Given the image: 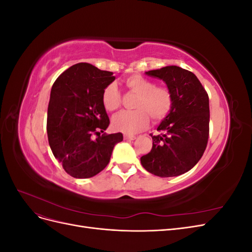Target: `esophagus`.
<instances>
[{"label": "esophagus", "mask_w": 252, "mask_h": 252, "mask_svg": "<svg viewBox=\"0 0 252 252\" xmlns=\"http://www.w3.org/2000/svg\"><path fill=\"white\" fill-rule=\"evenodd\" d=\"M124 140L133 141V140H135V136L134 135H130V134H124Z\"/></svg>", "instance_id": "esophagus-1"}]
</instances>
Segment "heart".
<instances>
[{"instance_id": "1", "label": "heart", "mask_w": 252, "mask_h": 252, "mask_svg": "<svg viewBox=\"0 0 252 252\" xmlns=\"http://www.w3.org/2000/svg\"><path fill=\"white\" fill-rule=\"evenodd\" d=\"M124 84L129 91L138 94V97L133 104L135 110L122 111L112 118V127L116 130L133 134L147 127L149 117L152 121L159 122L168 116L173 105L172 94L168 87L155 86L154 82L140 74L130 75ZM102 102L108 111L120 107L121 94L116 84L110 83L105 87Z\"/></svg>"}]
</instances>
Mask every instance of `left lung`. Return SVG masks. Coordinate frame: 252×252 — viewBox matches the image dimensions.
<instances>
[{"label":"left lung","instance_id":"8db88e82","mask_svg":"<svg viewBox=\"0 0 252 252\" xmlns=\"http://www.w3.org/2000/svg\"><path fill=\"white\" fill-rule=\"evenodd\" d=\"M161 79L171 91L172 108L151 135L152 148L141 158L148 172L161 178L177 177L200 161L209 135V97L191 71L166 66L145 72Z\"/></svg>","mask_w":252,"mask_h":252}]
</instances>
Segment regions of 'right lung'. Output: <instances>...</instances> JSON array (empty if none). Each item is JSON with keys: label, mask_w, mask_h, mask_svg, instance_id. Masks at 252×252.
Returning <instances> with one entry per match:
<instances>
[{"label": "right lung", "mask_w": 252, "mask_h": 252, "mask_svg": "<svg viewBox=\"0 0 252 252\" xmlns=\"http://www.w3.org/2000/svg\"><path fill=\"white\" fill-rule=\"evenodd\" d=\"M116 80L110 71L88 63L75 64L52 85L47 112V134L53 156L75 179L101 172L110 161L121 132L106 134L109 118L102 102L105 87ZM98 138L94 139L93 134Z\"/></svg>", "instance_id": "1"}]
</instances>
